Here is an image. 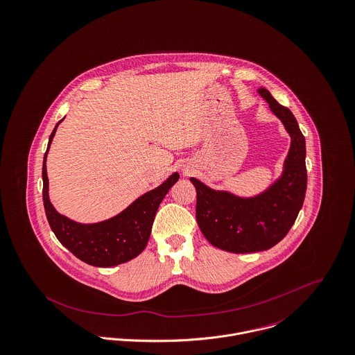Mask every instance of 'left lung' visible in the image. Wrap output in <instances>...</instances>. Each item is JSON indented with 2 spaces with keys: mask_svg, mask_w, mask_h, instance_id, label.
Instances as JSON below:
<instances>
[{
  "mask_svg": "<svg viewBox=\"0 0 355 355\" xmlns=\"http://www.w3.org/2000/svg\"><path fill=\"white\" fill-rule=\"evenodd\" d=\"M291 137L283 173L263 193L239 197L191 178L197 192V225L207 241L226 252L252 253L275 246L294 225L306 193L305 137L293 113L266 88L257 89Z\"/></svg>",
  "mask_w": 355,
  "mask_h": 355,
  "instance_id": "1",
  "label": "left lung"
}]
</instances>
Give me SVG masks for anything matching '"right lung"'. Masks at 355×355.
Returning <instances> with one entry per match:
<instances>
[{
	"instance_id": "right-lung-1",
	"label": "right lung",
	"mask_w": 355,
	"mask_h": 355,
	"mask_svg": "<svg viewBox=\"0 0 355 355\" xmlns=\"http://www.w3.org/2000/svg\"><path fill=\"white\" fill-rule=\"evenodd\" d=\"M61 122L62 119L50 135L42 167L43 205L53 233L78 259L94 267H114L137 257L147 246L159 204L178 181L180 174H171L158 188L136 198L110 219L98 223L75 222L57 212L49 198L46 158L57 126Z\"/></svg>"
}]
</instances>
